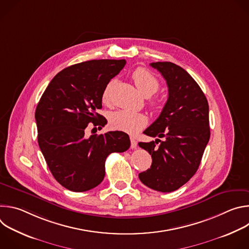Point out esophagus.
<instances>
[{"label":"esophagus","mask_w":249,"mask_h":249,"mask_svg":"<svg viewBox=\"0 0 249 249\" xmlns=\"http://www.w3.org/2000/svg\"><path fill=\"white\" fill-rule=\"evenodd\" d=\"M130 140H131V148L136 149L137 148V141L133 137H131Z\"/></svg>","instance_id":"34e87169"}]
</instances>
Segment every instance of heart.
Here are the masks:
<instances>
[{
	"label": "heart",
	"instance_id": "1",
	"mask_svg": "<svg viewBox=\"0 0 249 249\" xmlns=\"http://www.w3.org/2000/svg\"><path fill=\"white\" fill-rule=\"evenodd\" d=\"M132 80L138 90L144 96H151L160 88L159 80L144 68H137L132 73ZM112 83H109L102 93L103 102H107ZM152 106L158 107L159 101L152 100ZM109 123L115 130L129 134H136L145 128L148 124V117L143 113H135L127 110H120L110 115Z\"/></svg>",
	"mask_w": 249,
	"mask_h": 249
}]
</instances>
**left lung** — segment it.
Instances as JSON below:
<instances>
[{
  "mask_svg": "<svg viewBox=\"0 0 249 249\" xmlns=\"http://www.w3.org/2000/svg\"><path fill=\"white\" fill-rule=\"evenodd\" d=\"M150 65L166 81L168 98L159 118L144 131L157 139L139 143L153 160L151 168L139 173V178L154 190L171 192L184 185L200 165L210 139L209 104L183 68L171 62Z\"/></svg>",
  "mask_w": 249,
  "mask_h": 249,
  "instance_id": "left-lung-1",
  "label": "left lung"
}]
</instances>
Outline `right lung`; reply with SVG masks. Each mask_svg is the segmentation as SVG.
<instances>
[{
	"label": "right lung",
	"mask_w": 249,
	"mask_h": 249,
	"mask_svg": "<svg viewBox=\"0 0 249 249\" xmlns=\"http://www.w3.org/2000/svg\"><path fill=\"white\" fill-rule=\"evenodd\" d=\"M125 64L124 59H104L70 66L53 78L37 104L39 148L54 178L71 191L96 187L104 178L106 158L130 148L122 131L85 135L89 123L99 129L107 123L96 110L106 86Z\"/></svg>",
	"instance_id": "add662e5"
}]
</instances>
